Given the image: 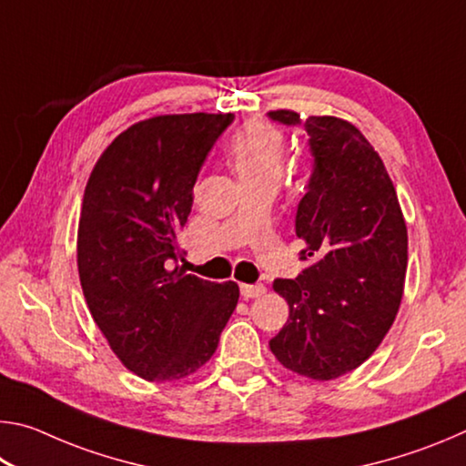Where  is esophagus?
Segmentation results:
<instances>
[{"instance_id": "1", "label": "esophagus", "mask_w": 466, "mask_h": 466, "mask_svg": "<svg viewBox=\"0 0 466 466\" xmlns=\"http://www.w3.org/2000/svg\"><path fill=\"white\" fill-rule=\"evenodd\" d=\"M240 294L244 299H250V298H258L265 294V286L261 283H257V286H248V283H240Z\"/></svg>"}]
</instances>
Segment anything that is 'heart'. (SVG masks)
Returning a JSON list of instances; mask_svg holds the SVG:
<instances>
[{
  "label": "heart",
  "mask_w": 466,
  "mask_h": 466,
  "mask_svg": "<svg viewBox=\"0 0 466 466\" xmlns=\"http://www.w3.org/2000/svg\"><path fill=\"white\" fill-rule=\"evenodd\" d=\"M228 156L244 187L279 183L283 157H286V139L275 125L250 121L234 133L228 146Z\"/></svg>",
  "instance_id": "obj_1"
}]
</instances>
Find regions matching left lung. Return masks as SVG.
Instances as JSON below:
<instances>
[{"mask_svg": "<svg viewBox=\"0 0 466 466\" xmlns=\"http://www.w3.org/2000/svg\"><path fill=\"white\" fill-rule=\"evenodd\" d=\"M273 121L299 125L296 110ZM314 170L296 214L299 255L312 265L275 279L289 319L269 341L281 366L312 380H335L372 356L392 327L405 291L407 226L376 149L350 121L309 116Z\"/></svg>", "mask_w": 466, "mask_h": 466, "instance_id": "obj_1", "label": "left lung"}]
</instances>
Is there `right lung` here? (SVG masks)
Returning a JSON list of instances; mask_svg holds the SVG:
<instances>
[{"mask_svg": "<svg viewBox=\"0 0 466 466\" xmlns=\"http://www.w3.org/2000/svg\"><path fill=\"white\" fill-rule=\"evenodd\" d=\"M230 113L157 115L119 133L94 164L77 224V273L121 364L149 382L191 376L214 356L238 283L175 265L193 185Z\"/></svg>", "mask_w": 466, "mask_h": 466, "instance_id": "obj_1", "label": "right lung"}]
</instances>
